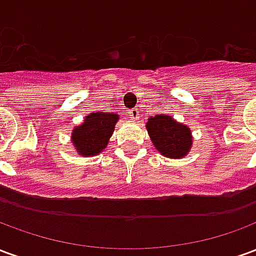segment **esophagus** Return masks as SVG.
<instances>
[{"instance_id":"esophagus-1","label":"esophagus","mask_w":256,"mask_h":256,"mask_svg":"<svg viewBox=\"0 0 256 256\" xmlns=\"http://www.w3.org/2000/svg\"><path fill=\"white\" fill-rule=\"evenodd\" d=\"M138 115H140V111L138 110H136V108L128 112V116H130V119H133V120H137V119H138Z\"/></svg>"}]
</instances>
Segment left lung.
<instances>
[{
  "label": "left lung",
  "instance_id": "left-lung-1",
  "mask_svg": "<svg viewBox=\"0 0 256 256\" xmlns=\"http://www.w3.org/2000/svg\"><path fill=\"white\" fill-rule=\"evenodd\" d=\"M152 144L162 155L170 159H182L192 148L193 137L186 124L177 122L166 114L155 115L145 124Z\"/></svg>",
  "mask_w": 256,
  "mask_h": 256
}]
</instances>
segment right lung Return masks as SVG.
<instances>
[{
    "mask_svg": "<svg viewBox=\"0 0 256 256\" xmlns=\"http://www.w3.org/2000/svg\"><path fill=\"white\" fill-rule=\"evenodd\" d=\"M119 115L115 112H90L71 133L74 150L84 158L101 154L115 130Z\"/></svg>",
    "mask_w": 256,
    "mask_h": 256,
    "instance_id": "obj_1",
    "label": "right lung"
}]
</instances>
